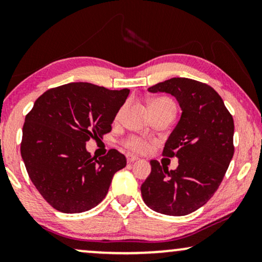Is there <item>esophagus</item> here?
Listing matches in <instances>:
<instances>
[{
  "instance_id": "obj_1",
  "label": "esophagus",
  "mask_w": 262,
  "mask_h": 262,
  "mask_svg": "<svg viewBox=\"0 0 262 262\" xmlns=\"http://www.w3.org/2000/svg\"><path fill=\"white\" fill-rule=\"evenodd\" d=\"M126 160L128 163H132V162H135V161L138 160V156L134 155V154H126Z\"/></svg>"
}]
</instances>
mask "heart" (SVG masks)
Wrapping results in <instances>:
<instances>
[{
  "mask_svg": "<svg viewBox=\"0 0 262 262\" xmlns=\"http://www.w3.org/2000/svg\"><path fill=\"white\" fill-rule=\"evenodd\" d=\"M168 103H173L170 100L164 99V98H159V99H154L152 101H150L149 107H155V106H162V105H168ZM174 105V103H173ZM121 111V110H120ZM120 111L118 112L117 117H119ZM124 144L127 149L132 150V151L136 152H146L150 148L149 143L145 141L144 138L138 137V136H130L124 141Z\"/></svg>",
  "mask_w": 262,
  "mask_h": 262,
  "instance_id": "heart-1",
  "label": "heart"
}]
</instances>
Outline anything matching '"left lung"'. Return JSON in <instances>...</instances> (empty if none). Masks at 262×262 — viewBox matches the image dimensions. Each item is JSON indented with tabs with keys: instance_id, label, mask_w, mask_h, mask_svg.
<instances>
[{
	"instance_id": "obj_1",
	"label": "left lung",
	"mask_w": 262,
	"mask_h": 262,
	"mask_svg": "<svg viewBox=\"0 0 262 262\" xmlns=\"http://www.w3.org/2000/svg\"><path fill=\"white\" fill-rule=\"evenodd\" d=\"M177 98L182 113L163 148V156L178 157L175 170L150 161L151 173L143 182L144 203L156 212L185 216L207 203L223 180L234 156V119L209 84L173 77L149 88Z\"/></svg>"
}]
</instances>
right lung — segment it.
<instances>
[{"label": "right lung", "mask_w": 262, "mask_h": 262, "mask_svg": "<svg viewBox=\"0 0 262 262\" xmlns=\"http://www.w3.org/2000/svg\"><path fill=\"white\" fill-rule=\"evenodd\" d=\"M130 89L73 82L51 88L35 100L23 127L21 156L31 181L53 209L80 213L102 202L113 175L126 166L116 149L92 157L91 138L112 130Z\"/></svg>", "instance_id": "obj_1"}]
</instances>
